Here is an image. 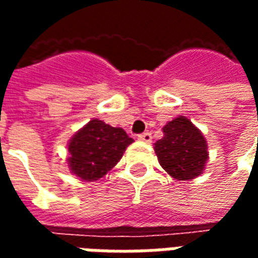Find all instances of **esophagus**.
Listing matches in <instances>:
<instances>
[{"instance_id": "obj_1", "label": "esophagus", "mask_w": 258, "mask_h": 258, "mask_svg": "<svg viewBox=\"0 0 258 258\" xmlns=\"http://www.w3.org/2000/svg\"><path fill=\"white\" fill-rule=\"evenodd\" d=\"M138 140L144 141V142H151L152 141L151 133H142V134L138 135Z\"/></svg>"}]
</instances>
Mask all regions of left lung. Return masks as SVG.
<instances>
[{
    "label": "left lung",
    "mask_w": 258,
    "mask_h": 258,
    "mask_svg": "<svg viewBox=\"0 0 258 258\" xmlns=\"http://www.w3.org/2000/svg\"><path fill=\"white\" fill-rule=\"evenodd\" d=\"M163 138L155 144L159 163L173 178L188 181L205 170L207 144L189 118L179 116L163 127Z\"/></svg>",
    "instance_id": "1"
}]
</instances>
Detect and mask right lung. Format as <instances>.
Masks as SVG:
<instances>
[{"label":"right lung","instance_id":"right-lung-1","mask_svg":"<svg viewBox=\"0 0 258 258\" xmlns=\"http://www.w3.org/2000/svg\"><path fill=\"white\" fill-rule=\"evenodd\" d=\"M133 141L123 128L94 118L69 142V168L83 181H96L117 164Z\"/></svg>","mask_w":258,"mask_h":258}]
</instances>
